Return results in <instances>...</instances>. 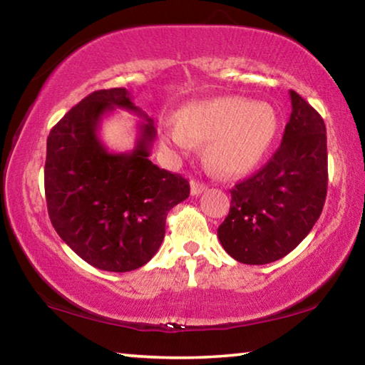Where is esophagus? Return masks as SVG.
Segmentation results:
<instances>
[{"instance_id": "34e87169", "label": "esophagus", "mask_w": 365, "mask_h": 365, "mask_svg": "<svg viewBox=\"0 0 365 365\" xmlns=\"http://www.w3.org/2000/svg\"><path fill=\"white\" fill-rule=\"evenodd\" d=\"M190 187H191V195H201L202 191H206V190H207V187H206L205 183L196 182V180H191Z\"/></svg>"}]
</instances>
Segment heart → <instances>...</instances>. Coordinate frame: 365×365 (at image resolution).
<instances>
[{
  "label": "heart",
  "mask_w": 365,
  "mask_h": 365,
  "mask_svg": "<svg viewBox=\"0 0 365 365\" xmlns=\"http://www.w3.org/2000/svg\"><path fill=\"white\" fill-rule=\"evenodd\" d=\"M275 110L269 104L250 103L240 96H219L183 106L177 122H165L163 143L188 153L195 143L206 145L209 168L225 177L251 172L267 154L275 138Z\"/></svg>",
  "instance_id": "heart-1"
}]
</instances>
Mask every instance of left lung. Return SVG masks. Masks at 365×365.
Returning a JSON list of instances; mask_svg holds the SVG:
<instances>
[{"label": "left lung", "mask_w": 365, "mask_h": 365, "mask_svg": "<svg viewBox=\"0 0 365 365\" xmlns=\"http://www.w3.org/2000/svg\"><path fill=\"white\" fill-rule=\"evenodd\" d=\"M289 98L282 145L261 170L230 190V211L217 228L224 250L242 264L285 257L312 230L325 205L324 119L296 91L289 90Z\"/></svg>", "instance_id": "left-lung-1"}]
</instances>
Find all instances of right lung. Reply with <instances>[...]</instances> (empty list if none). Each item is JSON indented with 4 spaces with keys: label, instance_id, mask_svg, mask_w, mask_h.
<instances>
[{
    "label": "right lung",
    "instance_id": "obj_1",
    "mask_svg": "<svg viewBox=\"0 0 365 365\" xmlns=\"http://www.w3.org/2000/svg\"><path fill=\"white\" fill-rule=\"evenodd\" d=\"M114 107L147 119L130 153H109L97 137L102 115ZM154 138L153 119L125 88L93 91L49 132V219L63 242L96 269L130 272L145 265L163 243L168 212L190 196L187 178L150 160Z\"/></svg>",
    "mask_w": 365,
    "mask_h": 365
}]
</instances>
